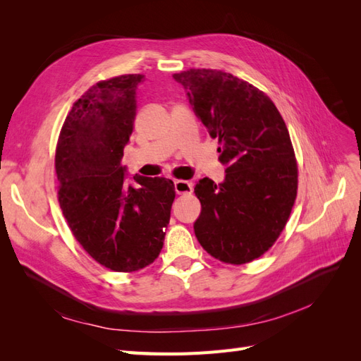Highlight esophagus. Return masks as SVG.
<instances>
[{
  "label": "esophagus",
  "mask_w": 361,
  "mask_h": 361,
  "mask_svg": "<svg viewBox=\"0 0 361 361\" xmlns=\"http://www.w3.org/2000/svg\"><path fill=\"white\" fill-rule=\"evenodd\" d=\"M174 190L178 194H191L192 192V183L190 180H174Z\"/></svg>",
  "instance_id": "esophagus-1"
}]
</instances>
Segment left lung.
<instances>
[{
    "mask_svg": "<svg viewBox=\"0 0 361 361\" xmlns=\"http://www.w3.org/2000/svg\"><path fill=\"white\" fill-rule=\"evenodd\" d=\"M173 78L212 138L226 179L203 178L194 192L200 245L224 264L243 265L274 245L297 199L298 166L285 120L250 82L216 69H190Z\"/></svg>",
    "mask_w": 361,
    "mask_h": 361,
    "instance_id": "1",
    "label": "left lung"
}]
</instances>
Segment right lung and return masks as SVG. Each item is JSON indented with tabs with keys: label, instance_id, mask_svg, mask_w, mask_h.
I'll return each mask as SVG.
<instances>
[{
	"label": "right lung",
	"instance_id": "1",
	"mask_svg": "<svg viewBox=\"0 0 361 361\" xmlns=\"http://www.w3.org/2000/svg\"><path fill=\"white\" fill-rule=\"evenodd\" d=\"M145 75L96 82L76 101L56 149L59 203L76 241L97 264L134 272L162 250L176 191L166 178L125 183L123 149L137 114L135 90Z\"/></svg>",
	"mask_w": 361,
	"mask_h": 361
}]
</instances>
